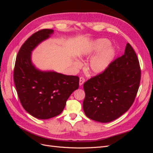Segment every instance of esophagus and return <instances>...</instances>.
<instances>
[{"instance_id": "obj_1", "label": "esophagus", "mask_w": 153, "mask_h": 153, "mask_svg": "<svg viewBox=\"0 0 153 153\" xmlns=\"http://www.w3.org/2000/svg\"><path fill=\"white\" fill-rule=\"evenodd\" d=\"M85 82V78L83 77V76H81L80 78V81H79V85H82L83 84H84V83Z\"/></svg>"}]
</instances>
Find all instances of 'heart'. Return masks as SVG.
<instances>
[{
	"label": "heart",
	"mask_w": 153,
	"mask_h": 153,
	"mask_svg": "<svg viewBox=\"0 0 153 153\" xmlns=\"http://www.w3.org/2000/svg\"><path fill=\"white\" fill-rule=\"evenodd\" d=\"M110 41L107 39H98L93 41L82 52L81 57H89L100 51L92 57L89 62V69L92 73L98 74L103 72L112 62L115 55V51L110 46ZM75 65L79 66L80 63L75 61Z\"/></svg>",
	"instance_id": "b5f03b06"
}]
</instances>
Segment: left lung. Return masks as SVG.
<instances>
[{"mask_svg": "<svg viewBox=\"0 0 153 153\" xmlns=\"http://www.w3.org/2000/svg\"><path fill=\"white\" fill-rule=\"evenodd\" d=\"M140 77L137 54L127 43L123 55L84 84L83 108L86 116L100 123L111 122L121 116L134 102Z\"/></svg>", "mask_w": 153, "mask_h": 153, "instance_id": "obj_1", "label": "left lung"}]
</instances>
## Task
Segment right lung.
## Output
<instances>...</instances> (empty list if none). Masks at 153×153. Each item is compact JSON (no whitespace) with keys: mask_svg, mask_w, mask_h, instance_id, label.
Returning a JSON list of instances; mask_svg holds the SVG:
<instances>
[{"mask_svg":"<svg viewBox=\"0 0 153 153\" xmlns=\"http://www.w3.org/2000/svg\"><path fill=\"white\" fill-rule=\"evenodd\" d=\"M53 33L52 29H45L29 37L18 53L14 69V81L22 106L40 119L61 114L69 97L79 87L78 76L40 71L31 62L32 51Z\"/></svg>","mask_w":153,"mask_h":153,"instance_id":"obj_1","label":"right lung"}]
</instances>
